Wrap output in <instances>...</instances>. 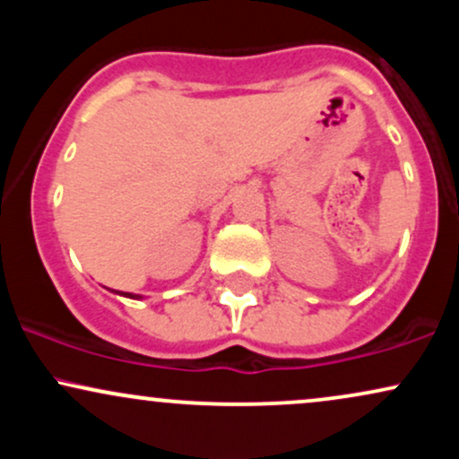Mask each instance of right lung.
<instances>
[{"instance_id": "obj_1", "label": "right lung", "mask_w": 459, "mask_h": 459, "mask_svg": "<svg viewBox=\"0 0 459 459\" xmlns=\"http://www.w3.org/2000/svg\"><path fill=\"white\" fill-rule=\"evenodd\" d=\"M118 293V296H125V298H131V299H140L142 296H135V293H125V291H114Z\"/></svg>"}]
</instances>
